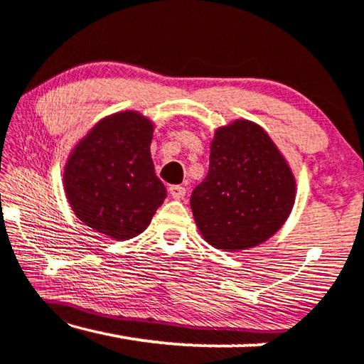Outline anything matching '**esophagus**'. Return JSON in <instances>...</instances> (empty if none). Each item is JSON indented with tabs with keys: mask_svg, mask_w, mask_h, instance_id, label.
I'll use <instances>...</instances> for the list:
<instances>
[{
	"mask_svg": "<svg viewBox=\"0 0 364 364\" xmlns=\"http://www.w3.org/2000/svg\"><path fill=\"white\" fill-rule=\"evenodd\" d=\"M168 192H171V196L173 198H183V197H186V193H187L186 187H182V186H171V187H168Z\"/></svg>",
	"mask_w": 364,
	"mask_h": 364,
	"instance_id": "1",
	"label": "esophagus"
}]
</instances>
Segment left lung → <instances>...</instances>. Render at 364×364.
Listing matches in <instances>:
<instances>
[{
	"mask_svg": "<svg viewBox=\"0 0 364 364\" xmlns=\"http://www.w3.org/2000/svg\"><path fill=\"white\" fill-rule=\"evenodd\" d=\"M295 197V176L275 142L258 124L237 119L213 134L208 173L191 207L212 247L238 252L275 235Z\"/></svg>",
	"mask_w": 364,
	"mask_h": 364,
	"instance_id": "1",
	"label": "left lung"
}]
</instances>
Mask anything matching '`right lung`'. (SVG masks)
Masks as SVG:
<instances>
[{"label":"right lung","instance_id":"right-lung-1","mask_svg":"<svg viewBox=\"0 0 364 364\" xmlns=\"http://www.w3.org/2000/svg\"><path fill=\"white\" fill-rule=\"evenodd\" d=\"M154 122L141 112L99 121L73 149L64 191L73 212L92 230L129 240L146 230L167 191L154 171Z\"/></svg>","mask_w":364,"mask_h":364}]
</instances>
